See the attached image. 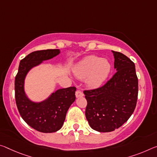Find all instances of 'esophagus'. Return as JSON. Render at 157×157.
<instances>
[{
	"instance_id": "34e87169",
	"label": "esophagus",
	"mask_w": 157,
	"mask_h": 157,
	"mask_svg": "<svg viewBox=\"0 0 157 157\" xmlns=\"http://www.w3.org/2000/svg\"><path fill=\"white\" fill-rule=\"evenodd\" d=\"M75 96H76V98H79V97L84 96V94L81 91L78 90L75 92Z\"/></svg>"
}]
</instances>
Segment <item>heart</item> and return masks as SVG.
Listing matches in <instances>:
<instances>
[{"label": "heart", "instance_id": "1", "mask_svg": "<svg viewBox=\"0 0 157 157\" xmlns=\"http://www.w3.org/2000/svg\"><path fill=\"white\" fill-rule=\"evenodd\" d=\"M110 71L111 65L108 60L89 55L77 64L73 69V73L79 79H85L87 86L98 87L105 82Z\"/></svg>", "mask_w": 157, "mask_h": 157}]
</instances>
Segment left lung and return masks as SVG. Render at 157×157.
<instances>
[{
	"mask_svg": "<svg viewBox=\"0 0 157 157\" xmlns=\"http://www.w3.org/2000/svg\"><path fill=\"white\" fill-rule=\"evenodd\" d=\"M112 52L116 73L101 87L84 91L86 118L98 132H110L122 126L133 114L138 99L135 64L122 53Z\"/></svg>",
	"mask_w": 157,
	"mask_h": 157,
	"instance_id": "obj_1",
	"label": "left lung"
}]
</instances>
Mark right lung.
<instances>
[{
    "label": "right lung",
    "mask_w": 157,
    "mask_h": 157,
    "mask_svg": "<svg viewBox=\"0 0 157 157\" xmlns=\"http://www.w3.org/2000/svg\"><path fill=\"white\" fill-rule=\"evenodd\" d=\"M59 54L60 49L31 52L21 60L15 77V100L19 113L28 125L42 133H54L61 128L67 111L75 101L76 88L71 86L58 89L44 100L34 101L29 98L25 91V79L32 68Z\"/></svg>",
    "instance_id": "right-lung-1"
}]
</instances>
